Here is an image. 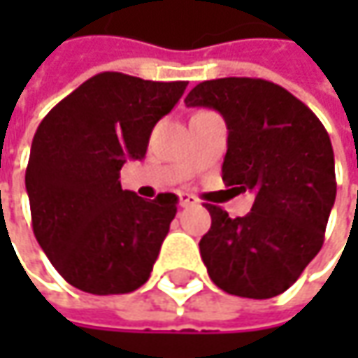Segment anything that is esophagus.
Here are the masks:
<instances>
[{
    "mask_svg": "<svg viewBox=\"0 0 358 358\" xmlns=\"http://www.w3.org/2000/svg\"><path fill=\"white\" fill-rule=\"evenodd\" d=\"M179 203H181V207H191V205H197L199 199L189 193H179Z\"/></svg>",
    "mask_w": 358,
    "mask_h": 358,
    "instance_id": "1",
    "label": "esophagus"
}]
</instances>
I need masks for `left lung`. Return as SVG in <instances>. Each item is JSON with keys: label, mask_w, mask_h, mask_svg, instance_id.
Segmentation results:
<instances>
[{"label": "left lung", "mask_w": 358, "mask_h": 358, "mask_svg": "<svg viewBox=\"0 0 358 358\" xmlns=\"http://www.w3.org/2000/svg\"><path fill=\"white\" fill-rule=\"evenodd\" d=\"M189 107H209L227 123L223 181L253 191L251 213L231 219L205 205L211 229L199 241L211 281L229 295L285 293L321 251L335 205V155L319 117L281 85L223 77L195 85Z\"/></svg>", "instance_id": "8db88e82"}]
</instances>
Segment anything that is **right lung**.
Wrapping results in <instances>:
<instances>
[{
	"instance_id": "1",
	"label": "right lung",
	"mask_w": 358,
	"mask_h": 358,
	"mask_svg": "<svg viewBox=\"0 0 358 358\" xmlns=\"http://www.w3.org/2000/svg\"><path fill=\"white\" fill-rule=\"evenodd\" d=\"M187 81L97 73L55 105L35 131L25 189L34 235L69 285L123 295L151 275L177 213V195L123 191L119 171L147 153L151 131Z\"/></svg>"
}]
</instances>
